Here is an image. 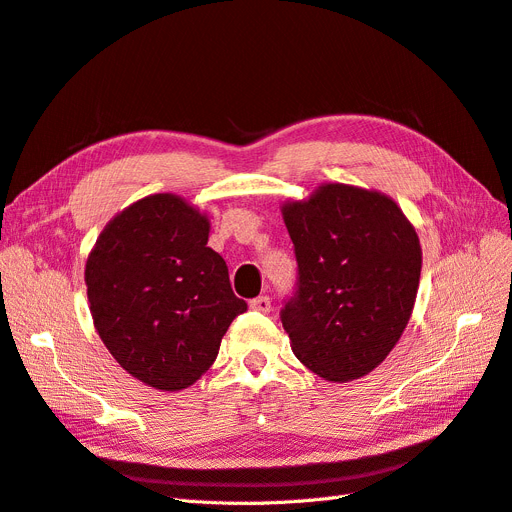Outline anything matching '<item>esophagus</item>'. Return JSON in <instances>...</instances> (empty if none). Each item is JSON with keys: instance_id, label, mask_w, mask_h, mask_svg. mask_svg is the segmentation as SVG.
Masks as SVG:
<instances>
[{"instance_id": "1", "label": "esophagus", "mask_w": 512, "mask_h": 512, "mask_svg": "<svg viewBox=\"0 0 512 512\" xmlns=\"http://www.w3.org/2000/svg\"><path fill=\"white\" fill-rule=\"evenodd\" d=\"M250 307L254 309V312L269 314L271 312V299L269 297H256V299L250 301Z\"/></svg>"}]
</instances>
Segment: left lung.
<instances>
[{"instance_id": "left-lung-1", "label": "left lung", "mask_w": 512, "mask_h": 512, "mask_svg": "<svg viewBox=\"0 0 512 512\" xmlns=\"http://www.w3.org/2000/svg\"><path fill=\"white\" fill-rule=\"evenodd\" d=\"M297 284L282 324L297 359L324 380L378 367L404 333L421 280V245L395 200L327 183L282 207Z\"/></svg>"}]
</instances>
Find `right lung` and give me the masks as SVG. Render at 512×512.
<instances>
[{"label": "right lung", "instance_id": "right-lung-1", "mask_svg": "<svg viewBox=\"0 0 512 512\" xmlns=\"http://www.w3.org/2000/svg\"><path fill=\"white\" fill-rule=\"evenodd\" d=\"M209 220L173 194H153L108 222L91 250V318L115 361L153 389L181 391L213 365L247 303L224 258L207 247Z\"/></svg>", "mask_w": 512, "mask_h": 512}]
</instances>
